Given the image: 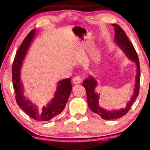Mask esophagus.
<instances>
[{
  "mask_svg": "<svg viewBox=\"0 0 150 150\" xmlns=\"http://www.w3.org/2000/svg\"><path fill=\"white\" fill-rule=\"evenodd\" d=\"M81 81H82V79H81V77H79V76L75 77L73 79V84H75V85L79 84V83H81Z\"/></svg>",
  "mask_w": 150,
  "mask_h": 150,
  "instance_id": "esophagus-1",
  "label": "esophagus"
}]
</instances>
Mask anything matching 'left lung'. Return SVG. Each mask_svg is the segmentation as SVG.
Wrapping results in <instances>:
<instances>
[{"label": "left lung", "mask_w": 150, "mask_h": 150, "mask_svg": "<svg viewBox=\"0 0 150 150\" xmlns=\"http://www.w3.org/2000/svg\"><path fill=\"white\" fill-rule=\"evenodd\" d=\"M112 26L115 27V41L116 45L120 48L121 50L124 53L126 57L131 61L135 62L136 65L137 73L135 79V85L133 95L130 98V101L126 104L125 108H120V110H108L101 107L98 103V99L100 97V94H98L95 91L96 87L97 86V81L93 76L90 75L88 79L83 81V85L85 88L86 93L87 96L88 106L91 111L94 113L97 114L103 119L105 120H112L120 118L126 115L130 110L131 106L132 105L134 101L135 100L139 93V79H140V67H139V62L138 57V54L135 50L133 44L130 42L128 38L125 34V32L121 28L118 24H113Z\"/></svg>", "instance_id": "left-lung-1"}]
</instances>
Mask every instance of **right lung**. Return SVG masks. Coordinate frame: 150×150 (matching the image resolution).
Here are the masks:
<instances>
[{"mask_svg": "<svg viewBox=\"0 0 150 150\" xmlns=\"http://www.w3.org/2000/svg\"><path fill=\"white\" fill-rule=\"evenodd\" d=\"M35 32L36 30H32L25 38L17 51L12 64V82L16 93V100L18 105L30 117L34 120L41 122L48 121L59 115L64 110L72 90V85L71 84V79L68 78L59 81L57 83L54 98L46 106H44L42 108H39L25 95L24 86L20 81V71L24 57L34 38Z\"/></svg>", "mask_w": 150, "mask_h": 150, "instance_id": "obj_1", "label": "right lung"}]
</instances>
